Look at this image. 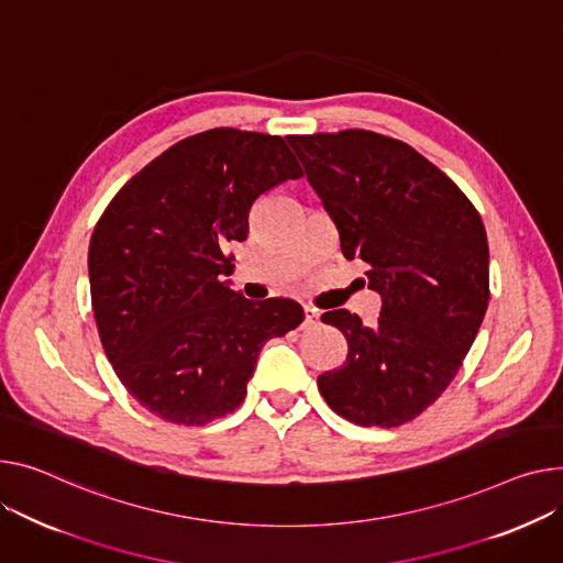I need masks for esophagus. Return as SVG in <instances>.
Instances as JSON below:
<instances>
[{"instance_id":"34e87169","label":"esophagus","mask_w":563,"mask_h":563,"mask_svg":"<svg viewBox=\"0 0 563 563\" xmlns=\"http://www.w3.org/2000/svg\"><path fill=\"white\" fill-rule=\"evenodd\" d=\"M319 325V312L314 308H306V319H303V330L317 328Z\"/></svg>"}]
</instances>
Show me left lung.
I'll list each match as a JSON object with an SVG mask.
<instances>
[{
	"mask_svg": "<svg viewBox=\"0 0 563 563\" xmlns=\"http://www.w3.org/2000/svg\"><path fill=\"white\" fill-rule=\"evenodd\" d=\"M306 178L340 233L342 253L371 267L380 317L349 310L323 323L349 342L342 368L317 385L336 415L396 428L451 385L489 306V244L460 187L409 144L362 129L289 135Z\"/></svg>",
	"mask_w": 563,
	"mask_h": 563,
	"instance_id": "1",
	"label": "left lung"
}]
</instances>
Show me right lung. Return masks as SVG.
<instances>
[{"label": "right lung", "mask_w": 563, "mask_h": 563, "mask_svg": "<svg viewBox=\"0 0 563 563\" xmlns=\"http://www.w3.org/2000/svg\"><path fill=\"white\" fill-rule=\"evenodd\" d=\"M303 169L283 137L212 129L137 172L97 221L88 274L106 357L152 415L203 426L246 396L257 355L303 321L289 298L231 289L223 244L246 240L253 201Z\"/></svg>", "instance_id": "add662e5"}]
</instances>
